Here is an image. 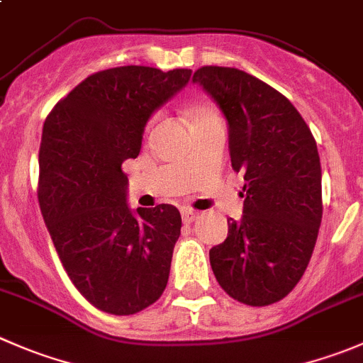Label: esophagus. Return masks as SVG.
I'll return each mask as SVG.
<instances>
[{
  "instance_id": "34e87169",
  "label": "esophagus",
  "mask_w": 363,
  "mask_h": 363,
  "mask_svg": "<svg viewBox=\"0 0 363 363\" xmlns=\"http://www.w3.org/2000/svg\"><path fill=\"white\" fill-rule=\"evenodd\" d=\"M181 214H182V221H184V223H191V221L196 220V213L191 209H182Z\"/></svg>"
}]
</instances>
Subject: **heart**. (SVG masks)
<instances>
[{"instance_id": "b5f03b06", "label": "heart", "mask_w": 363, "mask_h": 363, "mask_svg": "<svg viewBox=\"0 0 363 363\" xmlns=\"http://www.w3.org/2000/svg\"><path fill=\"white\" fill-rule=\"evenodd\" d=\"M189 115V121H191L193 125L196 124H203V122H211V121H216L218 113L213 106L209 104H193L188 111Z\"/></svg>"}]
</instances>
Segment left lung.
Listing matches in <instances>:
<instances>
[{
  "mask_svg": "<svg viewBox=\"0 0 363 363\" xmlns=\"http://www.w3.org/2000/svg\"><path fill=\"white\" fill-rule=\"evenodd\" d=\"M228 125L232 168L245 175L241 220L209 250L221 289L252 307L286 298L308 266L323 218L315 140L287 97L245 70L193 74Z\"/></svg>",
  "mask_w": 363,
  "mask_h": 363,
  "instance_id": "8db88e82",
  "label": "left lung"
}]
</instances>
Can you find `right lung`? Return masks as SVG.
Here are the masks:
<instances>
[{
	"instance_id": "right-lung-1",
	"label": "right lung",
	"mask_w": 363,
	"mask_h": 363,
	"mask_svg": "<svg viewBox=\"0 0 363 363\" xmlns=\"http://www.w3.org/2000/svg\"><path fill=\"white\" fill-rule=\"evenodd\" d=\"M189 77V69L101 70L81 81L44 122L42 216L76 289L108 314L143 311L168 284L181 213L168 203L131 211L122 163L138 156L150 115Z\"/></svg>"
}]
</instances>
